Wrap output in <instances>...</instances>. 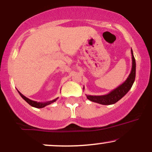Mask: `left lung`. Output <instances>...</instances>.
<instances>
[{"label":"left lung","instance_id":"obj_1","mask_svg":"<svg viewBox=\"0 0 152 152\" xmlns=\"http://www.w3.org/2000/svg\"><path fill=\"white\" fill-rule=\"evenodd\" d=\"M132 52V67L131 70V72L126 80L120 84L119 86L111 91V92L108 94L104 95H86L87 99L93 102H96L103 105H110L113 104L119 101L120 99L122 98L126 93L129 92L132 88L136 77V60H135L134 53H133L132 49L131 50ZM84 89V86L83 90Z\"/></svg>","mask_w":152,"mask_h":152}]
</instances>
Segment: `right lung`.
Masks as SVG:
<instances>
[{"instance_id":"add662e5","label":"right lung","mask_w":152,"mask_h":152,"mask_svg":"<svg viewBox=\"0 0 152 152\" xmlns=\"http://www.w3.org/2000/svg\"><path fill=\"white\" fill-rule=\"evenodd\" d=\"M18 93H19V95H20V96H21L22 98L25 101L27 102H28L29 104H30V106H32V107H33L38 108V109H41V108L45 107V106L50 104L56 102V100H57V99H58V97H57V98L55 99H53V100L48 101V102H36V101L32 100V99H30L28 98V97H26V96H25V95H23L22 93H20V92H19V91H18Z\"/></svg>"}]
</instances>
